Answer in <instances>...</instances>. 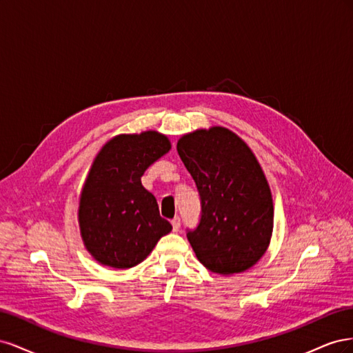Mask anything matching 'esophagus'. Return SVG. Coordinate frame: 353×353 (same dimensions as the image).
Instances as JSON below:
<instances>
[{"label": "esophagus", "instance_id": "obj_1", "mask_svg": "<svg viewBox=\"0 0 353 353\" xmlns=\"http://www.w3.org/2000/svg\"><path fill=\"white\" fill-rule=\"evenodd\" d=\"M179 228H181V219L176 216L172 219V230L176 232V231H179Z\"/></svg>", "mask_w": 353, "mask_h": 353}]
</instances>
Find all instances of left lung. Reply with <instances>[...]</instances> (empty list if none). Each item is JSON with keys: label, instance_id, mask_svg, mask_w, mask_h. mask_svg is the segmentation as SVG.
Masks as SVG:
<instances>
[{"label": "left lung", "instance_id": "left-lung-1", "mask_svg": "<svg viewBox=\"0 0 353 353\" xmlns=\"http://www.w3.org/2000/svg\"><path fill=\"white\" fill-rule=\"evenodd\" d=\"M176 150L200 196L199 223L187 230L197 259L216 274L249 270L268 248L274 225L259 162L240 137L221 126L184 135Z\"/></svg>", "mask_w": 353, "mask_h": 353}]
</instances>
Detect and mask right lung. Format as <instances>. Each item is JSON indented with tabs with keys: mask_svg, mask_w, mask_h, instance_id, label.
Listing matches in <instances>:
<instances>
[{
	"mask_svg": "<svg viewBox=\"0 0 353 353\" xmlns=\"http://www.w3.org/2000/svg\"><path fill=\"white\" fill-rule=\"evenodd\" d=\"M169 150L168 137L147 131L114 137L95 157L79 201L81 236L95 261L132 268L172 230L141 184L145 169Z\"/></svg>",
	"mask_w": 353,
	"mask_h": 353,
	"instance_id": "add662e5",
	"label": "right lung"
}]
</instances>
